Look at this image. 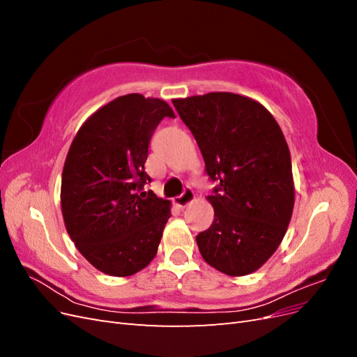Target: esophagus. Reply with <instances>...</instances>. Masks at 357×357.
I'll return each mask as SVG.
<instances>
[{
  "instance_id": "obj_1",
  "label": "esophagus",
  "mask_w": 357,
  "mask_h": 357,
  "mask_svg": "<svg viewBox=\"0 0 357 357\" xmlns=\"http://www.w3.org/2000/svg\"><path fill=\"white\" fill-rule=\"evenodd\" d=\"M193 199H195V193H193L192 189H185V192L181 193L180 197H176L174 199H172V202H174V205H177V207L180 208H185L186 205H189Z\"/></svg>"
}]
</instances>
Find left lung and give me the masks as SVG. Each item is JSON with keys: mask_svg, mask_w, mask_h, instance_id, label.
<instances>
[{"mask_svg": "<svg viewBox=\"0 0 357 357\" xmlns=\"http://www.w3.org/2000/svg\"><path fill=\"white\" fill-rule=\"evenodd\" d=\"M218 183L207 201L214 220L198 234L204 261L241 277L257 271L283 241L295 204L282 128L265 107L232 92L172 100Z\"/></svg>", "mask_w": 357, "mask_h": 357, "instance_id": "1", "label": "left lung"}]
</instances>
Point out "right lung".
Wrapping results in <instances>:
<instances>
[{"label": "right lung", "instance_id": "obj_1", "mask_svg": "<svg viewBox=\"0 0 357 357\" xmlns=\"http://www.w3.org/2000/svg\"><path fill=\"white\" fill-rule=\"evenodd\" d=\"M159 98L128 93L86 119L62 169L61 208L70 238L98 271L128 277L158 253L171 202L143 192L149 143L164 117Z\"/></svg>", "mask_w": 357, "mask_h": 357}]
</instances>
